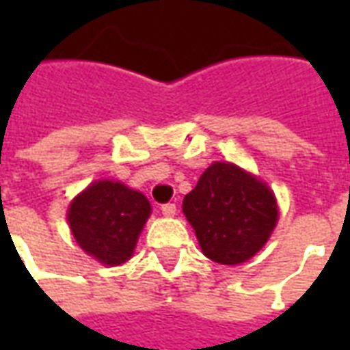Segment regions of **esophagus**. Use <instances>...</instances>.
<instances>
[{"label":"esophagus","mask_w":350,"mask_h":350,"mask_svg":"<svg viewBox=\"0 0 350 350\" xmlns=\"http://www.w3.org/2000/svg\"><path fill=\"white\" fill-rule=\"evenodd\" d=\"M161 212H163V215H167V217H174V215H176V204H174V202H167V204L161 206Z\"/></svg>","instance_id":"obj_1"}]
</instances>
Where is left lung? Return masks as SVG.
Wrapping results in <instances>:
<instances>
[{
    "label": "left lung",
    "instance_id": "obj_1",
    "mask_svg": "<svg viewBox=\"0 0 350 350\" xmlns=\"http://www.w3.org/2000/svg\"><path fill=\"white\" fill-rule=\"evenodd\" d=\"M206 257L219 264L250 260L278 223L275 197L260 180L230 163H213L183 198Z\"/></svg>",
    "mask_w": 350,
    "mask_h": 350
}]
</instances>
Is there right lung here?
Instances as JSON below:
<instances>
[{
    "mask_svg": "<svg viewBox=\"0 0 350 350\" xmlns=\"http://www.w3.org/2000/svg\"><path fill=\"white\" fill-rule=\"evenodd\" d=\"M148 198L120 182H95L69 208L72 236L88 255L103 264L125 262L150 217Z\"/></svg>",
    "mask_w": 350,
    "mask_h": 350,
    "instance_id": "obj_1",
    "label": "right lung"
}]
</instances>
